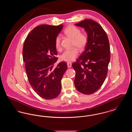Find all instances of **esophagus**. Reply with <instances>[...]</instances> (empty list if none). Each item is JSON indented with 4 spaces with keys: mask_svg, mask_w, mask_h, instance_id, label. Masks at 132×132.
Segmentation results:
<instances>
[{
    "mask_svg": "<svg viewBox=\"0 0 132 132\" xmlns=\"http://www.w3.org/2000/svg\"><path fill=\"white\" fill-rule=\"evenodd\" d=\"M67 66H68V68H70V67H71V66H72V63H70V62H67Z\"/></svg>",
    "mask_w": 132,
    "mask_h": 132,
    "instance_id": "34e87169",
    "label": "esophagus"
}]
</instances>
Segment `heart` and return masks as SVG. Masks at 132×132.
Segmentation results:
<instances>
[{
  "mask_svg": "<svg viewBox=\"0 0 132 132\" xmlns=\"http://www.w3.org/2000/svg\"><path fill=\"white\" fill-rule=\"evenodd\" d=\"M65 35L73 39L72 47H77L79 50H84L88 43V36L82 33L81 30L74 25H69L64 30ZM61 37L57 36L55 39V45L57 50H61ZM79 54L77 48H73L71 50H65L60 56V59L62 61L71 62L75 60Z\"/></svg>",
  "mask_w": 132,
  "mask_h": 132,
  "instance_id": "1",
  "label": "heart"
}]
</instances>
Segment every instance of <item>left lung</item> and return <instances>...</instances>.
I'll use <instances>...</instances> for the list:
<instances>
[{"label": "left lung", "mask_w": 132, "mask_h": 132, "mask_svg": "<svg viewBox=\"0 0 132 132\" xmlns=\"http://www.w3.org/2000/svg\"><path fill=\"white\" fill-rule=\"evenodd\" d=\"M75 25L85 29L88 43L72 64L76 72L75 86L82 94H91L100 89L106 77L110 59L109 40L102 27L94 20L85 19Z\"/></svg>", "instance_id": "8db88e82"}]
</instances>
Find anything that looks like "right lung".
Masks as SVG:
<instances>
[{
	"instance_id": "obj_1",
	"label": "right lung",
	"mask_w": 132,
	"mask_h": 132,
	"mask_svg": "<svg viewBox=\"0 0 132 132\" xmlns=\"http://www.w3.org/2000/svg\"><path fill=\"white\" fill-rule=\"evenodd\" d=\"M63 25H42L35 28L26 38L23 58L31 88L41 97L50 100L61 92V81L67 69L61 62L54 67L58 58L55 39Z\"/></svg>"
}]
</instances>
